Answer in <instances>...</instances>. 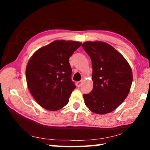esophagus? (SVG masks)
I'll use <instances>...</instances> for the list:
<instances>
[{
    "mask_svg": "<svg viewBox=\"0 0 150 150\" xmlns=\"http://www.w3.org/2000/svg\"><path fill=\"white\" fill-rule=\"evenodd\" d=\"M82 83H83V81H78V82H77V87H81V85H82Z\"/></svg>",
    "mask_w": 150,
    "mask_h": 150,
    "instance_id": "1",
    "label": "esophagus"
}]
</instances>
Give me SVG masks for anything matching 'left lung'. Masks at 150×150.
I'll return each mask as SVG.
<instances>
[{"mask_svg":"<svg viewBox=\"0 0 150 150\" xmlns=\"http://www.w3.org/2000/svg\"><path fill=\"white\" fill-rule=\"evenodd\" d=\"M83 47L92 62L93 88L83 95L85 105L98 115L115 110L130 91L133 75L127 60L111 45L100 41H87Z\"/></svg>","mask_w":150,"mask_h":150,"instance_id":"8db88e82","label":"left lung"}]
</instances>
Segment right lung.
Returning <instances> with one entry per match:
<instances>
[{
  "mask_svg": "<svg viewBox=\"0 0 150 150\" xmlns=\"http://www.w3.org/2000/svg\"><path fill=\"white\" fill-rule=\"evenodd\" d=\"M82 43L55 40L40 47L30 58L26 69L27 85L35 101L50 111L62 108L76 88L71 79L69 57Z\"/></svg>",
  "mask_w": 150,
  "mask_h": 150,
  "instance_id": "1",
  "label": "right lung"
}]
</instances>
